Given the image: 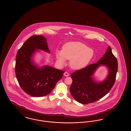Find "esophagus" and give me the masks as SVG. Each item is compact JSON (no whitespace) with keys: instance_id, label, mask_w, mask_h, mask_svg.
Instances as JSON below:
<instances>
[{"instance_id":"1","label":"esophagus","mask_w":131,"mask_h":131,"mask_svg":"<svg viewBox=\"0 0 131 131\" xmlns=\"http://www.w3.org/2000/svg\"><path fill=\"white\" fill-rule=\"evenodd\" d=\"M64 75L65 77H68V76L69 75V74L68 72H65L64 73Z\"/></svg>"}]
</instances>
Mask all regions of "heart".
Masks as SVG:
<instances>
[{"mask_svg":"<svg viewBox=\"0 0 131 131\" xmlns=\"http://www.w3.org/2000/svg\"><path fill=\"white\" fill-rule=\"evenodd\" d=\"M93 55V50L86 44L71 42L64 45L62 51L57 52L56 58L61 64H64L66 59L70 60V65L73 68L80 69L87 65Z\"/></svg>","mask_w":131,"mask_h":131,"instance_id":"heart-1","label":"heart"}]
</instances>
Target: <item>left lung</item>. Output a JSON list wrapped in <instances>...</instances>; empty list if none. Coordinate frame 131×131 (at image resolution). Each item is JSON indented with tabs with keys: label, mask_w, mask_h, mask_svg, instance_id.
Returning a JSON list of instances; mask_svg holds the SVG:
<instances>
[{
	"label": "left lung",
	"mask_w": 131,
	"mask_h": 131,
	"mask_svg": "<svg viewBox=\"0 0 131 131\" xmlns=\"http://www.w3.org/2000/svg\"><path fill=\"white\" fill-rule=\"evenodd\" d=\"M103 64L108 67L109 74L105 81L96 83L91 76L97 67ZM117 69V59L113 54L111 47L109 46L105 54L97 62L77 70L71 74L73 81L70 90L72 96L77 102L82 104H89L100 100L113 86Z\"/></svg>",
	"instance_id": "obj_1"
}]
</instances>
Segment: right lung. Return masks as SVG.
Segmentation results:
<instances>
[{
  "label": "right lung",
  "mask_w": 131,
  "mask_h": 131,
  "mask_svg": "<svg viewBox=\"0 0 131 131\" xmlns=\"http://www.w3.org/2000/svg\"><path fill=\"white\" fill-rule=\"evenodd\" d=\"M36 49L50 52L46 39L42 35L29 38L18 51L15 73L21 89L31 96L38 97L50 93L62 78L64 71L48 66L37 68L31 61Z\"/></svg>",
  "instance_id": "obj_1"
}]
</instances>
